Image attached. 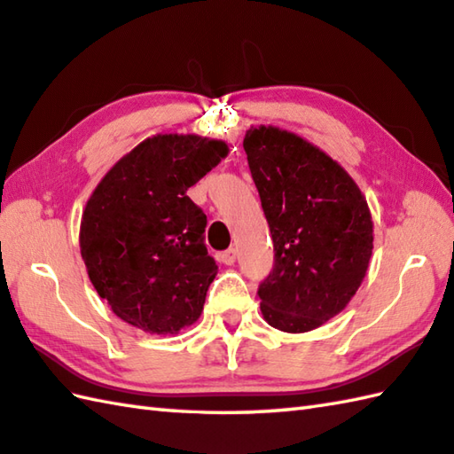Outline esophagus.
<instances>
[{
    "label": "esophagus",
    "instance_id": "34e87169",
    "mask_svg": "<svg viewBox=\"0 0 454 454\" xmlns=\"http://www.w3.org/2000/svg\"><path fill=\"white\" fill-rule=\"evenodd\" d=\"M220 262L226 263V265H232L236 262V250H234V247H230V250L222 252L220 254Z\"/></svg>",
    "mask_w": 454,
    "mask_h": 454
}]
</instances>
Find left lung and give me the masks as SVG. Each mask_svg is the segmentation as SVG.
Listing matches in <instances>:
<instances>
[{
  "label": "left lung",
  "mask_w": 454,
  "mask_h": 454,
  "mask_svg": "<svg viewBox=\"0 0 454 454\" xmlns=\"http://www.w3.org/2000/svg\"><path fill=\"white\" fill-rule=\"evenodd\" d=\"M244 151L275 252L257 289L263 318L283 333H309L339 315L366 275L368 202L339 163L295 133L252 128Z\"/></svg>",
  "instance_id": "1"
}]
</instances>
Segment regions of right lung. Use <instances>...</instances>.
Here are the masks:
<instances>
[{
  "instance_id": "obj_1",
  "label": "right lung",
  "mask_w": 454,
  "mask_h": 454,
  "mask_svg": "<svg viewBox=\"0 0 454 454\" xmlns=\"http://www.w3.org/2000/svg\"><path fill=\"white\" fill-rule=\"evenodd\" d=\"M228 155L224 141L153 136L121 157L88 199L80 254L98 295L121 321L176 334L202 313L218 265L207 215L186 191Z\"/></svg>"
}]
</instances>
